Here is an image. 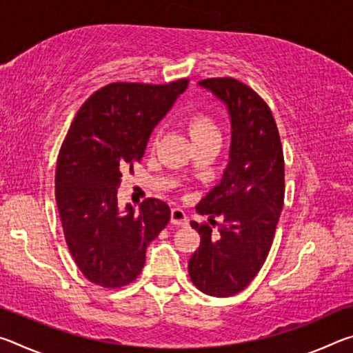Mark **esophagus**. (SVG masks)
<instances>
[{
    "instance_id": "esophagus-1",
    "label": "esophagus",
    "mask_w": 353,
    "mask_h": 353,
    "mask_svg": "<svg viewBox=\"0 0 353 353\" xmlns=\"http://www.w3.org/2000/svg\"><path fill=\"white\" fill-rule=\"evenodd\" d=\"M171 223L174 225H188V218L182 208L174 207L171 210Z\"/></svg>"
}]
</instances>
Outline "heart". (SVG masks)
Wrapping results in <instances>:
<instances>
[{"instance_id": "1", "label": "heart", "mask_w": 353, "mask_h": 353, "mask_svg": "<svg viewBox=\"0 0 353 353\" xmlns=\"http://www.w3.org/2000/svg\"><path fill=\"white\" fill-rule=\"evenodd\" d=\"M187 129L193 143L219 139V126L216 121L205 112L191 113L187 119Z\"/></svg>"}]
</instances>
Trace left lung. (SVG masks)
<instances>
[{
	"label": "left lung",
	"mask_w": 353,
	"mask_h": 353,
	"mask_svg": "<svg viewBox=\"0 0 353 353\" xmlns=\"http://www.w3.org/2000/svg\"><path fill=\"white\" fill-rule=\"evenodd\" d=\"M199 85L227 105L232 143L223 179L196 210L223 218L213 234L191 221L201 244L188 261L191 282L202 292L229 297L243 291L261 270L272 246L285 198V162L271 109L246 83L210 77Z\"/></svg>",
	"instance_id": "1"
}]
</instances>
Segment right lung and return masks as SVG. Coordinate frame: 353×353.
<instances>
[{
	"mask_svg": "<svg viewBox=\"0 0 353 353\" xmlns=\"http://www.w3.org/2000/svg\"><path fill=\"white\" fill-rule=\"evenodd\" d=\"M187 87L188 79L113 82L94 92L71 123L57 159L56 201L70 254L94 285L113 290L134 282L148 244L168 224L171 210L163 201L149 198L139 212L129 204L121 212L117 191Z\"/></svg>",
	"mask_w": 353,
	"mask_h": 353,
	"instance_id": "add662e5",
	"label": "right lung"
}]
</instances>
